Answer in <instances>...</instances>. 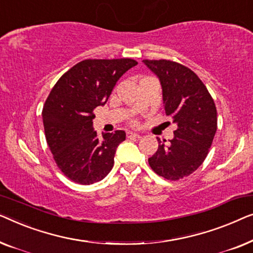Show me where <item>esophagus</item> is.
<instances>
[{"label":"esophagus","instance_id":"esophagus-1","mask_svg":"<svg viewBox=\"0 0 253 253\" xmlns=\"http://www.w3.org/2000/svg\"><path fill=\"white\" fill-rule=\"evenodd\" d=\"M127 137L128 138H140L141 135L137 133H133V131H127Z\"/></svg>","mask_w":253,"mask_h":253}]
</instances>
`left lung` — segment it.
I'll use <instances>...</instances> for the list:
<instances>
[{
    "label": "left lung",
    "mask_w": 253,
    "mask_h": 253,
    "mask_svg": "<svg viewBox=\"0 0 253 253\" xmlns=\"http://www.w3.org/2000/svg\"><path fill=\"white\" fill-rule=\"evenodd\" d=\"M158 77L165 115L176 124L174 137L158 140V149L148 159L159 176L179 180L202 165L216 131V108L202 80L190 69L172 60L144 59Z\"/></svg>",
    "instance_id": "left-lung-1"
}]
</instances>
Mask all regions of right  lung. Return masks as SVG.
I'll use <instances>...</instances> for the list:
<instances>
[{
  "label": "right lung",
  "instance_id": "right-lung-1",
  "mask_svg": "<svg viewBox=\"0 0 253 253\" xmlns=\"http://www.w3.org/2000/svg\"><path fill=\"white\" fill-rule=\"evenodd\" d=\"M137 65L130 58L86 59L64 73L42 110L45 140L54 159L70 180L92 184L112 169L126 133H103L92 127L94 109L104 105L124 73Z\"/></svg>",
  "mask_w": 253,
  "mask_h": 253
}]
</instances>
